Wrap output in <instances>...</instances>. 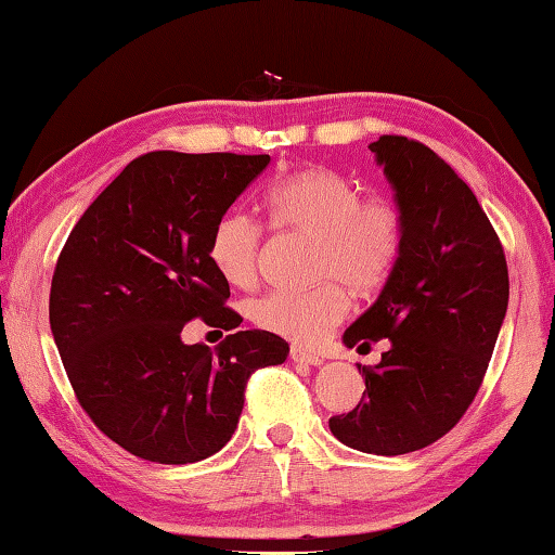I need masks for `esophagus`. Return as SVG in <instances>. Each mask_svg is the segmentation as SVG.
Segmentation results:
<instances>
[{"label":"esophagus","instance_id":"esophagus-1","mask_svg":"<svg viewBox=\"0 0 555 555\" xmlns=\"http://www.w3.org/2000/svg\"><path fill=\"white\" fill-rule=\"evenodd\" d=\"M291 359L308 366H320L322 361H325L320 354H315V351H308L306 347H291Z\"/></svg>","mask_w":555,"mask_h":555}]
</instances>
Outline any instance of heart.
<instances>
[{"label": "heart", "mask_w": 555, "mask_h": 555, "mask_svg": "<svg viewBox=\"0 0 555 555\" xmlns=\"http://www.w3.org/2000/svg\"><path fill=\"white\" fill-rule=\"evenodd\" d=\"M279 225L315 235V271L330 279L315 288H276L249 304V318L274 335L315 341L345 318L351 291L378 288L398 264L402 216L388 198H361L357 184L335 169L310 167L279 179L267 191ZM264 230L245 210H228L210 233L208 255L233 286L257 279Z\"/></svg>", "instance_id": "heart-1"}]
</instances>
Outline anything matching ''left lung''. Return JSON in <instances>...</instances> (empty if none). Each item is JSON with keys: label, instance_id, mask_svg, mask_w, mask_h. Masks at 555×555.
I'll return each instance as SVG.
<instances>
[{"label": "left lung", "instance_id": "8db88e82", "mask_svg": "<svg viewBox=\"0 0 555 555\" xmlns=\"http://www.w3.org/2000/svg\"><path fill=\"white\" fill-rule=\"evenodd\" d=\"M396 191L402 249L376 304L345 330L347 347L388 339L361 369L359 405L330 420L341 444L400 456L435 444L476 398L509 300L507 261L478 198L417 140L369 145Z\"/></svg>", "mask_w": 555, "mask_h": 555}]
</instances>
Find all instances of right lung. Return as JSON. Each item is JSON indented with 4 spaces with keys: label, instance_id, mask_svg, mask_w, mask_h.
I'll return each mask as SVG.
<instances>
[{
    "label": "right lung",
    "instance_id": "1",
    "mask_svg": "<svg viewBox=\"0 0 555 555\" xmlns=\"http://www.w3.org/2000/svg\"><path fill=\"white\" fill-rule=\"evenodd\" d=\"M269 155L147 153L96 196L60 251L50 330L79 405L118 447L196 463L235 435L251 371L284 364L288 341L235 330L228 281L208 255L216 220ZM201 317L233 328L216 350L184 346Z\"/></svg>",
    "mask_w": 555,
    "mask_h": 555
}]
</instances>
